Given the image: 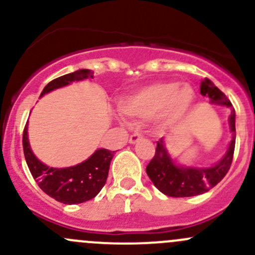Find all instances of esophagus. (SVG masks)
Here are the masks:
<instances>
[{"mask_svg":"<svg viewBox=\"0 0 255 255\" xmlns=\"http://www.w3.org/2000/svg\"><path fill=\"white\" fill-rule=\"evenodd\" d=\"M142 139H143L142 135L138 134V133H134V134H132L129 137V143L130 144H135V143H138L139 140H142Z\"/></svg>","mask_w":255,"mask_h":255,"instance_id":"1","label":"esophagus"}]
</instances>
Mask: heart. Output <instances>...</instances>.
Returning a JSON list of instances; mask_svg holds the SVG:
<instances>
[{
    "mask_svg": "<svg viewBox=\"0 0 255 255\" xmlns=\"http://www.w3.org/2000/svg\"><path fill=\"white\" fill-rule=\"evenodd\" d=\"M195 92L187 84L159 81L140 87L118 100V110L129 120H150L160 116L165 126H175L189 115Z\"/></svg>",
    "mask_w": 255,
    "mask_h": 255,
    "instance_id": "obj_1",
    "label": "heart"
}]
</instances>
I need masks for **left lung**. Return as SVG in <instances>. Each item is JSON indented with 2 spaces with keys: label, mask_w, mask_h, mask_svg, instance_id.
<instances>
[{
  "label": "left lung",
  "mask_w": 255,
  "mask_h": 255,
  "mask_svg": "<svg viewBox=\"0 0 255 255\" xmlns=\"http://www.w3.org/2000/svg\"><path fill=\"white\" fill-rule=\"evenodd\" d=\"M200 92L202 96L210 99L211 104L227 106L230 109L228 123L232 133V139L225 155L217 163L213 164L212 166L200 168V166H187L176 163L169 154L164 138H160V140L156 142L155 154L146 166V174L154 186L168 196L190 197L205 194L226 176L232 164L236 145L235 109L226 95L217 86H215L211 80H202L200 85Z\"/></svg>",
  "instance_id": "left-lung-1"
}]
</instances>
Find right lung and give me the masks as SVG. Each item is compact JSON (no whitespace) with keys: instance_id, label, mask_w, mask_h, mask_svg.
Listing matches in <instances>:
<instances>
[{"instance_id":"add662e5","label":"right lung","mask_w":255,"mask_h":255,"mask_svg":"<svg viewBox=\"0 0 255 255\" xmlns=\"http://www.w3.org/2000/svg\"><path fill=\"white\" fill-rule=\"evenodd\" d=\"M91 76V70L80 69L74 73L54 79L43 89L40 97L54 90L68 86L71 82L81 81ZM23 150L28 168L38 186L56 201L66 205L86 202L94 199L101 191L106 184L110 164L115 154V151L101 148L97 149L89 159L78 165L59 169L50 168L42 163L30 148L28 139V122L23 132Z\"/></svg>"}]
</instances>
